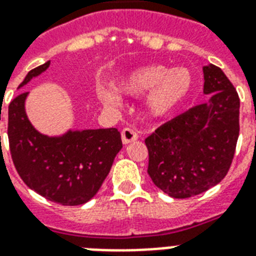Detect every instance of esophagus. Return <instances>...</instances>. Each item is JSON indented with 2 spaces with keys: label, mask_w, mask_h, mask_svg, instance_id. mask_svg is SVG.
<instances>
[{
  "label": "esophagus",
  "mask_w": 256,
  "mask_h": 256,
  "mask_svg": "<svg viewBox=\"0 0 256 256\" xmlns=\"http://www.w3.org/2000/svg\"><path fill=\"white\" fill-rule=\"evenodd\" d=\"M120 136H122V142H124V144H130V142H134V140H136V138H138V134H136L132 128H124V130H122V132H120Z\"/></svg>",
  "instance_id": "1"
}]
</instances>
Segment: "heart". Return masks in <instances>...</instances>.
<instances>
[{
	"instance_id": "heart-1",
	"label": "heart",
	"mask_w": 256,
	"mask_h": 256,
	"mask_svg": "<svg viewBox=\"0 0 256 256\" xmlns=\"http://www.w3.org/2000/svg\"><path fill=\"white\" fill-rule=\"evenodd\" d=\"M194 78L186 68H176L168 72L160 65L144 66L126 74L116 85L118 92L126 96H140L150 92L144 108L150 118L160 120L170 116L190 96ZM100 100L108 106L118 104V96L112 90L100 88Z\"/></svg>"
}]
</instances>
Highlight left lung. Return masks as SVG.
<instances>
[{
	"label": "left lung",
	"mask_w": 256,
	"mask_h": 256,
	"mask_svg": "<svg viewBox=\"0 0 256 256\" xmlns=\"http://www.w3.org/2000/svg\"><path fill=\"white\" fill-rule=\"evenodd\" d=\"M210 100L156 128L144 140L148 172L172 198H190L218 184L230 170L239 136V96L218 66L203 68Z\"/></svg>",
	"instance_id": "8db88e82"
}]
</instances>
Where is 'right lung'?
Masks as SVG:
<instances>
[{"label": "right lung", "mask_w": 256, "mask_h": 256, "mask_svg": "<svg viewBox=\"0 0 256 256\" xmlns=\"http://www.w3.org/2000/svg\"><path fill=\"white\" fill-rule=\"evenodd\" d=\"M50 61L30 70L18 88L44 73ZM21 92L9 104L8 138L12 160L28 187L62 206L84 204L98 192L122 148L116 128L76 130L61 136L38 132L28 120Z\"/></svg>", "instance_id": "right-lung-1"}]
</instances>
